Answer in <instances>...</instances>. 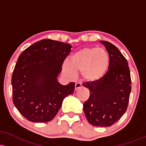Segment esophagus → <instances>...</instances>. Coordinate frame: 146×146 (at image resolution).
<instances>
[{"instance_id": "34e87169", "label": "esophagus", "mask_w": 146, "mask_h": 146, "mask_svg": "<svg viewBox=\"0 0 146 146\" xmlns=\"http://www.w3.org/2000/svg\"><path fill=\"white\" fill-rule=\"evenodd\" d=\"M82 85L81 83H79V82H77L76 84V85H75V89L76 90H78V89H80V88H81Z\"/></svg>"}]
</instances>
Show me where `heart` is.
I'll return each instance as SVG.
<instances>
[{
	"instance_id": "obj_1",
	"label": "heart",
	"mask_w": 146,
	"mask_h": 146,
	"mask_svg": "<svg viewBox=\"0 0 146 146\" xmlns=\"http://www.w3.org/2000/svg\"><path fill=\"white\" fill-rule=\"evenodd\" d=\"M110 64L109 53L102 48L87 47L72 54L69 60L64 63L63 72L73 78L80 72L82 78L86 82H96L106 74Z\"/></svg>"
}]
</instances>
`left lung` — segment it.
<instances>
[{"instance_id": "obj_1", "label": "left lung", "mask_w": 146, "mask_h": 146, "mask_svg": "<svg viewBox=\"0 0 146 146\" xmlns=\"http://www.w3.org/2000/svg\"><path fill=\"white\" fill-rule=\"evenodd\" d=\"M110 57L108 71L100 80L84 83L90 96L83 105L88 122L97 127H110L126 111L131 92L128 63L117 48L109 41H100Z\"/></svg>"}]
</instances>
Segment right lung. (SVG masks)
Instances as JSON below:
<instances>
[{
	"label": "right lung",
	"instance_id": "right-lung-1",
	"mask_svg": "<svg viewBox=\"0 0 146 146\" xmlns=\"http://www.w3.org/2000/svg\"><path fill=\"white\" fill-rule=\"evenodd\" d=\"M71 47L66 43L43 39L19 55L12 77L13 102L28 121H51L64 99L73 93L74 82L62 85L57 79Z\"/></svg>",
	"mask_w": 146,
	"mask_h": 146
}]
</instances>
